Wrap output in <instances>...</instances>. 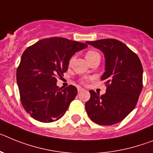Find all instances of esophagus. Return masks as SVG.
<instances>
[{"label": "esophagus", "mask_w": 153, "mask_h": 153, "mask_svg": "<svg viewBox=\"0 0 153 153\" xmlns=\"http://www.w3.org/2000/svg\"><path fill=\"white\" fill-rule=\"evenodd\" d=\"M83 90H84V89H83L82 88H80V87L78 88V93H80L81 91H83Z\"/></svg>", "instance_id": "34e87169"}]
</instances>
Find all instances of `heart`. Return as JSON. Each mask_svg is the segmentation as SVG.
Masks as SVG:
<instances>
[{
	"label": "heart",
	"instance_id": "1",
	"mask_svg": "<svg viewBox=\"0 0 153 153\" xmlns=\"http://www.w3.org/2000/svg\"><path fill=\"white\" fill-rule=\"evenodd\" d=\"M97 56H100V55H99V53L96 52V51H92V50L88 51L85 54V58L87 59V61L88 62H89L90 61L92 60L93 58H95V57H97ZM74 59H75V57L74 56H72L71 58H70V60H69V62H68L69 65H71V64H72ZM82 82L84 83L85 82Z\"/></svg>",
	"mask_w": 153,
	"mask_h": 153
}]
</instances>
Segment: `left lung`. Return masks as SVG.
Listing matches in <instances>:
<instances>
[{
	"label": "left lung",
	"mask_w": 153,
	"mask_h": 153,
	"mask_svg": "<svg viewBox=\"0 0 153 153\" xmlns=\"http://www.w3.org/2000/svg\"><path fill=\"white\" fill-rule=\"evenodd\" d=\"M105 54L106 92L99 95L90 90L85 110L91 121L101 126L116 124L134 109L143 89V65L135 53L112 38L86 42Z\"/></svg>",
	"instance_id": "8db88e82"
}]
</instances>
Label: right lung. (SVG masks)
<instances>
[{
	"mask_svg": "<svg viewBox=\"0 0 153 153\" xmlns=\"http://www.w3.org/2000/svg\"><path fill=\"white\" fill-rule=\"evenodd\" d=\"M88 47L64 38L42 39L27 48L17 69L21 104L33 119L52 123L62 118L75 99L74 85L59 88L57 77L64 76L73 54Z\"/></svg>",
	"mask_w": 153,
	"mask_h": 153,
	"instance_id": "right-lung-1",
	"label": "right lung"
}]
</instances>
